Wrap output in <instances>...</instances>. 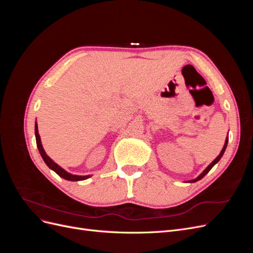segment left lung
Listing matches in <instances>:
<instances>
[{
    "label": "left lung",
    "mask_w": 253,
    "mask_h": 253,
    "mask_svg": "<svg viewBox=\"0 0 253 253\" xmlns=\"http://www.w3.org/2000/svg\"><path fill=\"white\" fill-rule=\"evenodd\" d=\"M227 144H228V137H227V138H226V141H225V144H224V148H223V150H221L220 151V153H219V155L215 158V159H214L213 160V162L208 166V167H207L206 168V170L200 175V176H198V177H196L195 179H192V180H189V182H195V181H197V180H200V179H202L203 177H204V176L207 174V173H208L211 169H212V168H213V166L214 165H215V164H217L218 162H219V159L221 158V156H223L224 155V153H225V151H226V148H227Z\"/></svg>",
    "instance_id": "left-lung-1"
}]
</instances>
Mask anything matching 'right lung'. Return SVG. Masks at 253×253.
Masks as SVG:
<instances>
[{
    "instance_id": "add662e5",
    "label": "right lung",
    "mask_w": 253,
    "mask_h": 253,
    "mask_svg": "<svg viewBox=\"0 0 253 253\" xmlns=\"http://www.w3.org/2000/svg\"><path fill=\"white\" fill-rule=\"evenodd\" d=\"M35 135H36V141H37V147L39 149L40 154L44 160V163L47 165V167L49 169H51L52 171H55L59 176L61 177L66 179V180H72V181H76V180H84V179H87L88 177H90V175H85V176H80V175H73L71 173L66 172L64 169H62L59 165H57L55 162H52V159H50L46 153H45L43 147H42V143H41V138H40V135L39 132H38V125L36 122L35 125Z\"/></svg>"
}]
</instances>
